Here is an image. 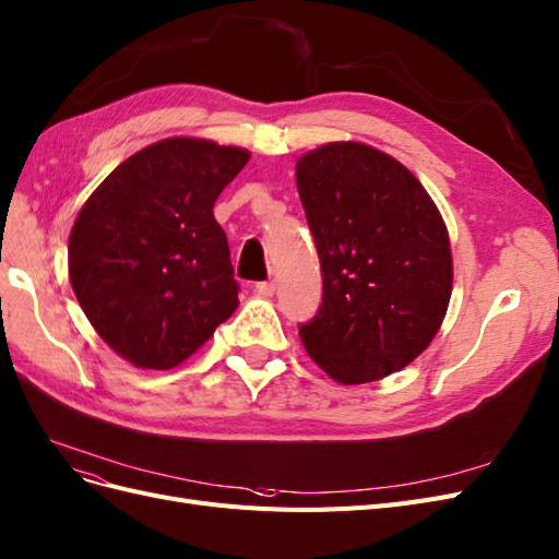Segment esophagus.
<instances>
[{"label": "esophagus", "instance_id": "obj_1", "mask_svg": "<svg viewBox=\"0 0 559 559\" xmlns=\"http://www.w3.org/2000/svg\"><path fill=\"white\" fill-rule=\"evenodd\" d=\"M275 292H277V284L275 282H259L257 284V294L263 296V298L275 296Z\"/></svg>", "mask_w": 559, "mask_h": 559}]
</instances>
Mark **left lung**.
Wrapping results in <instances>:
<instances>
[{"label": "left lung", "mask_w": 559, "mask_h": 559, "mask_svg": "<svg viewBox=\"0 0 559 559\" xmlns=\"http://www.w3.org/2000/svg\"><path fill=\"white\" fill-rule=\"evenodd\" d=\"M323 298L298 325L307 354L354 386L428 349L453 284L444 219L414 173L365 143H329L296 164Z\"/></svg>", "instance_id": "obj_1"}]
</instances>
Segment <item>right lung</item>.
<instances>
[{
	"label": "right lung",
	"instance_id": "obj_1",
	"mask_svg": "<svg viewBox=\"0 0 559 559\" xmlns=\"http://www.w3.org/2000/svg\"><path fill=\"white\" fill-rule=\"evenodd\" d=\"M242 147L166 139L94 189L69 236V280L94 331L136 368L170 370L238 307L213 207Z\"/></svg>",
	"mask_w": 559,
	"mask_h": 559
}]
</instances>
